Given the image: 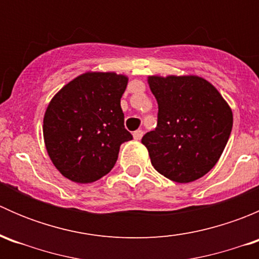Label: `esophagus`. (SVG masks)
Wrapping results in <instances>:
<instances>
[{
    "instance_id": "esophagus-1",
    "label": "esophagus",
    "mask_w": 259,
    "mask_h": 259,
    "mask_svg": "<svg viewBox=\"0 0 259 259\" xmlns=\"http://www.w3.org/2000/svg\"><path fill=\"white\" fill-rule=\"evenodd\" d=\"M143 134H144L143 130H137V132L133 133V137H134L135 140H140L143 138Z\"/></svg>"
}]
</instances>
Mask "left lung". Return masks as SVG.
<instances>
[{"mask_svg": "<svg viewBox=\"0 0 259 259\" xmlns=\"http://www.w3.org/2000/svg\"><path fill=\"white\" fill-rule=\"evenodd\" d=\"M158 101V125L143 137L151 165L165 178L190 183L221 158L233 113L215 86L197 75L148 76Z\"/></svg>", "mask_w": 259, "mask_h": 259, "instance_id": "8db88e82", "label": "left lung"}]
</instances>
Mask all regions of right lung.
Wrapping results in <instances>:
<instances>
[{"label":"right lung","mask_w":259,"mask_h":259,"mask_svg":"<svg viewBox=\"0 0 259 259\" xmlns=\"http://www.w3.org/2000/svg\"><path fill=\"white\" fill-rule=\"evenodd\" d=\"M126 75L88 71L60 89L44 115V142L55 168L88 184L114 168L120 145L133 139L124 126L120 99Z\"/></svg>","instance_id":"1"}]
</instances>
